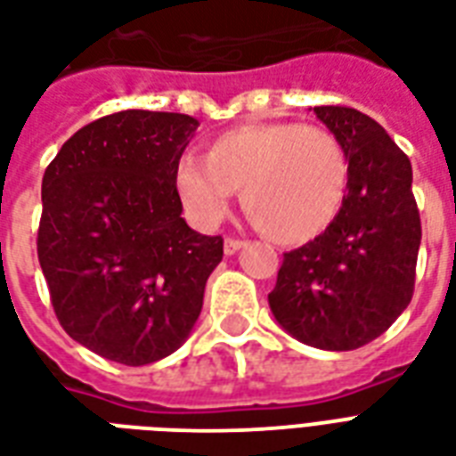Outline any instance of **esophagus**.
I'll use <instances>...</instances> for the list:
<instances>
[{"mask_svg": "<svg viewBox=\"0 0 456 456\" xmlns=\"http://www.w3.org/2000/svg\"><path fill=\"white\" fill-rule=\"evenodd\" d=\"M247 242L245 240H235V238H228L224 242V252L228 254V256H232V254H238L240 249H242V247H245Z\"/></svg>", "mask_w": 456, "mask_h": 456, "instance_id": "obj_1", "label": "esophagus"}]
</instances>
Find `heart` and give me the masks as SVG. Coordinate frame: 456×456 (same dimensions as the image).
I'll use <instances>...</instances> for the list:
<instances>
[{
	"label": "heart",
	"mask_w": 456,
	"mask_h": 456,
	"mask_svg": "<svg viewBox=\"0 0 456 456\" xmlns=\"http://www.w3.org/2000/svg\"><path fill=\"white\" fill-rule=\"evenodd\" d=\"M178 195L200 225L224 218L232 190L247 216L281 245H305L335 224L349 192L340 140L302 123H247L214 137L207 159L175 164Z\"/></svg>",
	"instance_id": "heart-1"
}]
</instances>
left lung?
Listing matches in <instances>:
<instances>
[{
	"instance_id": "1",
	"label": "left lung",
	"mask_w": 456,
	"mask_h": 456,
	"mask_svg": "<svg viewBox=\"0 0 456 456\" xmlns=\"http://www.w3.org/2000/svg\"><path fill=\"white\" fill-rule=\"evenodd\" d=\"M349 161L340 216L283 256L268 306L295 340L347 352L376 340L411 302L421 218L411 164L386 128L349 107H314Z\"/></svg>"
}]
</instances>
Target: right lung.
<instances>
[{
  "mask_svg": "<svg viewBox=\"0 0 456 456\" xmlns=\"http://www.w3.org/2000/svg\"><path fill=\"white\" fill-rule=\"evenodd\" d=\"M200 121L126 109L63 142L42 178L37 256L63 330L126 366L154 363L188 340L221 235L192 231L175 164Z\"/></svg>",
  "mask_w": 456,
  "mask_h": 456,
  "instance_id": "add662e5",
  "label": "right lung"
}]
</instances>
